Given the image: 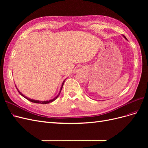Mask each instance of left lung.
Segmentation results:
<instances>
[{
    "instance_id": "left-lung-1",
    "label": "left lung",
    "mask_w": 148,
    "mask_h": 148,
    "mask_svg": "<svg viewBox=\"0 0 148 148\" xmlns=\"http://www.w3.org/2000/svg\"><path fill=\"white\" fill-rule=\"evenodd\" d=\"M123 38H125V39H127H127L126 38V37H125V36H123Z\"/></svg>"
}]
</instances>
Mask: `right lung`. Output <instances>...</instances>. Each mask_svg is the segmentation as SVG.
I'll return each instance as SVG.
<instances>
[{
    "mask_svg": "<svg viewBox=\"0 0 148 148\" xmlns=\"http://www.w3.org/2000/svg\"><path fill=\"white\" fill-rule=\"evenodd\" d=\"M65 79L64 80V81L63 82V83H62V86H61V88H60V91H59V94H58V95L56 96V97H55L54 98H53V99H51V100H49V101H39V100H34V99H30V98H28V97H27L26 96H25V95H23V94H22L18 89V88H16V89H17V90H18V91L19 92V93L20 94V95L23 96V97H24L25 98H26V99H28V101H31V102H34V103H38V104H48V103H50V102H53V101H55L57 98L59 97V96L60 95V92H61V90H62V87H63V85H64V82H65Z\"/></svg>",
    "mask_w": 148,
    "mask_h": 148,
    "instance_id": "obj_1",
    "label": "right lung"
}]
</instances>
